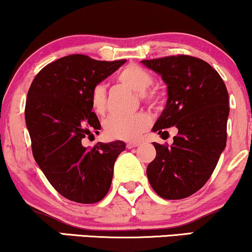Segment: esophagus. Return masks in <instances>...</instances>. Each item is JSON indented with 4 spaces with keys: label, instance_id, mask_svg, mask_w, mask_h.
<instances>
[{
    "label": "esophagus",
    "instance_id": "1",
    "mask_svg": "<svg viewBox=\"0 0 252 252\" xmlns=\"http://www.w3.org/2000/svg\"><path fill=\"white\" fill-rule=\"evenodd\" d=\"M138 145V143H135V142H131V143H128L126 144V148L128 149H132V148H136Z\"/></svg>",
    "mask_w": 252,
    "mask_h": 252
}]
</instances>
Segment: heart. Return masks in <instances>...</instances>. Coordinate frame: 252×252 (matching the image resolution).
Instances as JSON below:
<instances>
[{
	"label": "heart",
	"mask_w": 252,
	"mask_h": 252,
	"mask_svg": "<svg viewBox=\"0 0 252 252\" xmlns=\"http://www.w3.org/2000/svg\"><path fill=\"white\" fill-rule=\"evenodd\" d=\"M117 81L128 87L132 92L141 94L145 101H154L156 95L147 93L153 83V76L148 70L137 64H128L117 74ZM90 104L97 115H103L107 107V88L104 84H96L90 94ZM150 118L145 114H136L131 116L111 115L104 121V131L109 137L122 141H136L148 129Z\"/></svg>",
	"instance_id": "b5f03b06"
}]
</instances>
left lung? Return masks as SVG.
Instances as JSON below:
<instances>
[{
    "label": "left lung",
    "mask_w": 252,
    "mask_h": 252,
    "mask_svg": "<svg viewBox=\"0 0 252 252\" xmlns=\"http://www.w3.org/2000/svg\"><path fill=\"white\" fill-rule=\"evenodd\" d=\"M141 63L160 75L168 93L153 131L162 136L171 126L178 130L170 147L154 142L156 157L147 168L148 180L162 198H186L207 183L225 149L228 90L201 59L178 55Z\"/></svg>",
    "instance_id": "1"
}]
</instances>
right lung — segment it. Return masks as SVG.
Wrapping results in <instances>:
<instances>
[{
	"mask_svg": "<svg viewBox=\"0 0 252 252\" xmlns=\"http://www.w3.org/2000/svg\"><path fill=\"white\" fill-rule=\"evenodd\" d=\"M126 60L96 61L69 55L36 75L26 102V124L32 155L47 180L70 201L92 204L107 195L123 141L83 147L82 139L101 129L90 94Z\"/></svg>",
	"mask_w": 252,
	"mask_h": 252,
	"instance_id": "add662e5",
	"label": "right lung"
}]
</instances>
